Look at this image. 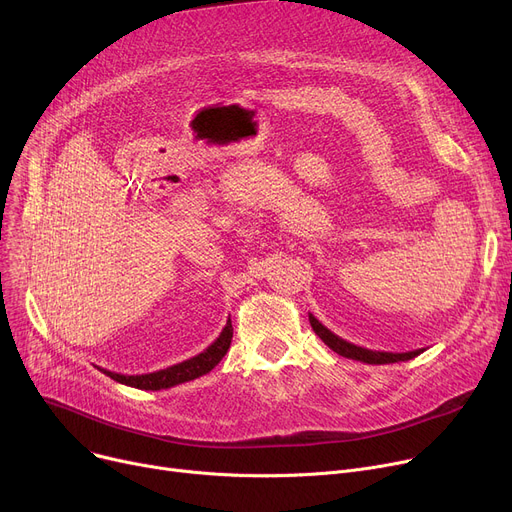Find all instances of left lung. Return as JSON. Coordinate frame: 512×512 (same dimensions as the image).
<instances>
[{"mask_svg":"<svg viewBox=\"0 0 512 512\" xmlns=\"http://www.w3.org/2000/svg\"><path fill=\"white\" fill-rule=\"evenodd\" d=\"M309 321H311V328L313 332L324 340L334 353L346 357V359H355V361H363L369 365H386V363H398V361H409L415 359L417 355H421L425 348H417V351H409V353H384V351H371V348H363L357 346L353 342H346L344 338L336 336L334 332H330L324 324L317 317H313L309 313Z\"/></svg>","mask_w":512,"mask_h":512,"instance_id":"8db88e82","label":"left lung"}]
</instances>
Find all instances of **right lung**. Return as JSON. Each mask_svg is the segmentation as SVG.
Listing matches in <instances>:
<instances>
[{
    "mask_svg": "<svg viewBox=\"0 0 512 512\" xmlns=\"http://www.w3.org/2000/svg\"><path fill=\"white\" fill-rule=\"evenodd\" d=\"M232 342V321L228 319L226 326L222 330V334L215 338V342H211L203 353L195 355L193 359H186L182 363H176L172 367L166 369H159L153 373H141V375H124V373H116V371H107L101 369L105 375H110L112 380L126 384L130 388H139V390H166L184 382H191L201 378V375L209 373L215 365H218L224 355L228 353Z\"/></svg>",
    "mask_w": 512,
    "mask_h": 512,
    "instance_id": "right-lung-1",
    "label": "right lung"
}]
</instances>
